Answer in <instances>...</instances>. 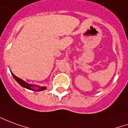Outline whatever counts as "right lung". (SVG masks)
Masks as SVG:
<instances>
[{
  "mask_svg": "<svg viewBox=\"0 0 128 128\" xmlns=\"http://www.w3.org/2000/svg\"><path fill=\"white\" fill-rule=\"evenodd\" d=\"M12 76L14 77V78L16 80V81L17 82L20 86H22L24 88H26L28 89H30V90H32V91H36V92H40V91H43V90H45L46 89V86H37L34 85V84H28V83L26 82L25 81H24L23 80L20 79L19 78H18L16 76H14L13 73H12ZM36 87L38 90H35V87Z\"/></svg>",
  "mask_w": 128,
  "mask_h": 128,
  "instance_id": "obj_1",
  "label": "right lung"
}]
</instances>
